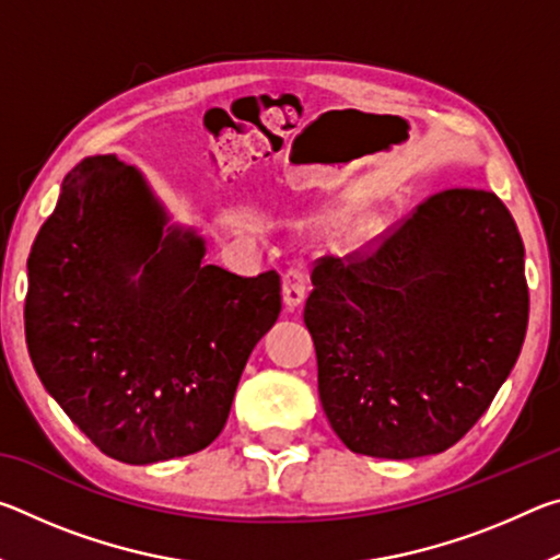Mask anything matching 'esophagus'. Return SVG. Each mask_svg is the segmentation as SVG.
Listing matches in <instances>:
<instances>
[{
  "label": "esophagus",
  "mask_w": 560,
  "mask_h": 560,
  "mask_svg": "<svg viewBox=\"0 0 560 560\" xmlns=\"http://www.w3.org/2000/svg\"><path fill=\"white\" fill-rule=\"evenodd\" d=\"M306 299V277L299 267H291L287 273H283V303L289 308H296Z\"/></svg>",
  "instance_id": "34e87169"
}]
</instances>
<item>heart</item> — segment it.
Listing matches in <instances>:
<instances>
[{
	"label": "heart",
	"instance_id": "b5f03b06",
	"mask_svg": "<svg viewBox=\"0 0 560 560\" xmlns=\"http://www.w3.org/2000/svg\"><path fill=\"white\" fill-rule=\"evenodd\" d=\"M318 224H334L336 222V214L334 212H326V214H318L316 217Z\"/></svg>",
	"mask_w": 560,
	"mask_h": 560
}]
</instances>
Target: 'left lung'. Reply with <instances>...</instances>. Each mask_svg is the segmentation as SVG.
Returning <instances> with one entry per match:
<instances>
[{"instance_id": "obj_1", "label": "left lung", "mask_w": 560, "mask_h": 560, "mask_svg": "<svg viewBox=\"0 0 560 560\" xmlns=\"http://www.w3.org/2000/svg\"><path fill=\"white\" fill-rule=\"evenodd\" d=\"M303 308L318 395L350 452L450 450L487 412L528 326L524 242L487 189H444L375 252L326 257Z\"/></svg>"}]
</instances>
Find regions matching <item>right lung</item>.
Instances as JSON below:
<instances>
[{
	"mask_svg": "<svg viewBox=\"0 0 560 560\" xmlns=\"http://www.w3.org/2000/svg\"><path fill=\"white\" fill-rule=\"evenodd\" d=\"M205 254L116 155L83 158L36 234L24 306L34 371L113 459L153 464L214 442L277 324V271L244 279Z\"/></svg>",
	"mask_w": 560,
	"mask_h": 560,
	"instance_id": "1",
	"label": "right lung"
}]
</instances>
